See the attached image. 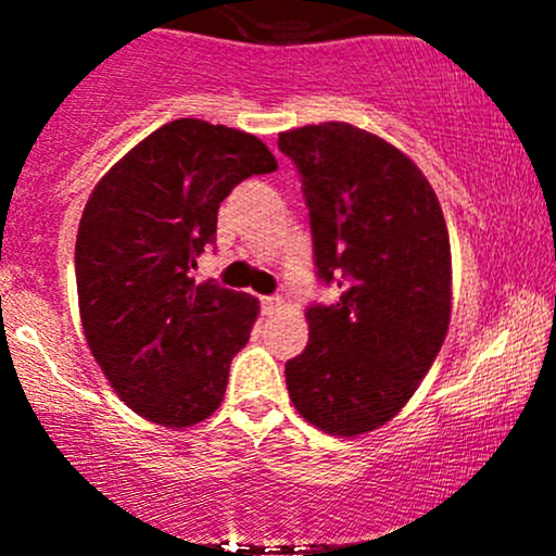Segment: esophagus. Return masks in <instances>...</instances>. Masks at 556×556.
Masks as SVG:
<instances>
[{
  "instance_id": "1",
  "label": "esophagus",
  "mask_w": 556,
  "mask_h": 556,
  "mask_svg": "<svg viewBox=\"0 0 556 556\" xmlns=\"http://www.w3.org/2000/svg\"><path fill=\"white\" fill-rule=\"evenodd\" d=\"M261 308H264V314H274V311L282 308V298H279V295L261 298Z\"/></svg>"
}]
</instances>
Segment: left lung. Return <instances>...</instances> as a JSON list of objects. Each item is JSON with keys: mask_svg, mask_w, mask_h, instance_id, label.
Segmentation results:
<instances>
[{"mask_svg": "<svg viewBox=\"0 0 556 556\" xmlns=\"http://www.w3.org/2000/svg\"><path fill=\"white\" fill-rule=\"evenodd\" d=\"M340 300L311 305L308 344L287 361L292 405L331 437L384 426L413 397L450 329L452 258L429 180L400 149L348 123L279 132Z\"/></svg>", "mask_w": 556, "mask_h": 556, "instance_id": "left-lung-1", "label": "left lung"}]
</instances>
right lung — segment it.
I'll list each match as a JSON object with an SVG mask.
<instances>
[{
	"instance_id": "1",
	"label": "right lung",
	"mask_w": 556,
	"mask_h": 556,
	"mask_svg": "<svg viewBox=\"0 0 556 556\" xmlns=\"http://www.w3.org/2000/svg\"><path fill=\"white\" fill-rule=\"evenodd\" d=\"M277 159L251 132L175 119L101 177L83 208L75 282L86 342L138 416L185 429L225 397L258 300L195 282L219 203Z\"/></svg>"
}]
</instances>
